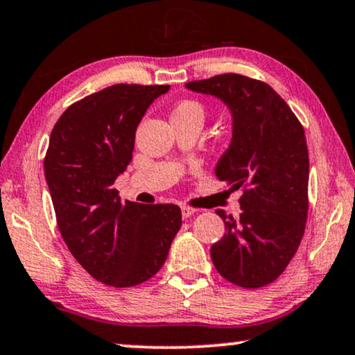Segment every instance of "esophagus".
<instances>
[{
  "label": "esophagus",
  "mask_w": 355,
  "mask_h": 355,
  "mask_svg": "<svg viewBox=\"0 0 355 355\" xmlns=\"http://www.w3.org/2000/svg\"><path fill=\"white\" fill-rule=\"evenodd\" d=\"M196 212H198V209H195V207L187 206V205L182 206V216H183V219H188V217H191L193 214H196Z\"/></svg>",
  "instance_id": "34e87169"
}]
</instances>
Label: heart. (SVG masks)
Returning a JSON list of instances; mask_svg holds the SVG:
<instances>
[{"mask_svg": "<svg viewBox=\"0 0 355 355\" xmlns=\"http://www.w3.org/2000/svg\"><path fill=\"white\" fill-rule=\"evenodd\" d=\"M182 115H200L202 116V108L200 103L196 102H190V101H185V102H180L175 108L173 112V116H182Z\"/></svg>", "mask_w": 355, "mask_h": 355, "instance_id": "b5f03b06", "label": "heart"}]
</instances>
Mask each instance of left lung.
Segmentation results:
<instances>
[{
	"label": "left lung",
	"mask_w": 355,
	"mask_h": 355,
	"mask_svg": "<svg viewBox=\"0 0 355 355\" xmlns=\"http://www.w3.org/2000/svg\"><path fill=\"white\" fill-rule=\"evenodd\" d=\"M224 102L232 115V141L216 175L243 188L240 216L222 209L225 234L211 247L224 279L245 289L276 281L294 258L309 212V149L291 107L266 83L242 74H219L185 84Z\"/></svg>",
	"instance_id": "left-lung-1"
}]
</instances>
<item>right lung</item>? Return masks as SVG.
Instances as JSON below:
<instances>
[{"instance_id": "obj_1", "label": "right lung", "mask_w": 355, "mask_h": 355, "mask_svg": "<svg viewBox=\"0 0 355 355\" xmlns=\"http://www.w3.org/2000/svg\"><path fill=\"white\" fill-rule=\"evenodd\" d=\"M168 89L115 84L69 105L51 130L44 167L61 237L107 286L150 279L182 227L177 205L121 201L113 188L133 157L139 121Z\"/></svg>"}]
</instances>
